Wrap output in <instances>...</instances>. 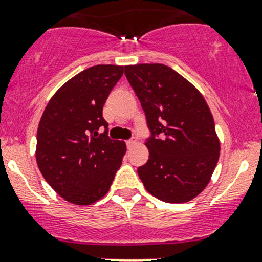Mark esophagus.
I'll list each match as a JSON object with an SVG mask.
<instances>
[{
  "label": "esophagus",
  "mask_w": 262,
  "mask_h": 262,
  "mask_svg": "<svg viewBox=\"0 0 262 262\" xmlns=\"http://www.w3.org/2000/svg\"><path fill=\"white\" fill-rule=\"evenodd\" d=\"M136 143H137L136 139H129V141H126V147L132 148L134 145H136Z\"/></svg>",
  "instance_id": "1"
}]
</instances>
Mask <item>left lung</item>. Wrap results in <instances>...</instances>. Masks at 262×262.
I'll list each match as a JSON object with an SVG mask.
<instances>
[{
	"instance_id": "obj_1",
	"label": "left lung",
	"mask_w": 262,
	"mask_h": 262,
	"mask_svg": "<svg viewBox=\"0 0 262 262\" xmlns=\"http://www.w3.org/2000/svg\"><path fill=\"white\" fill-rule=\"evenodd\" d=\"M125 76L145 111L151 137L148 160L138 176L151 195L186 203L207 187L220 158L214 120L202 93L160 63L125 66Z\"/></svg>"
}]
</instances>
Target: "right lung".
Masks as SVG:
<instances>
[{
  "mask_svg": "<svg viewBox=\"0 0 262 262\" xmlns=\"http://www.w3.org/2000/svg\"><path fill=\"white\" fill-rule=\"evenodd\" d=\"M123 66L98 64L73 76L51 97L37 129L36 161L46 182L67 202L89 205L103 198L126 146L110 139L102 116ZM105 128L103 134L99 130Z\"/></svg>",
  "mask_w": 262,
  "mask_h": 262,
  "instance_id": "add662e5",
  "label": "right lung"
}]
</instances>
